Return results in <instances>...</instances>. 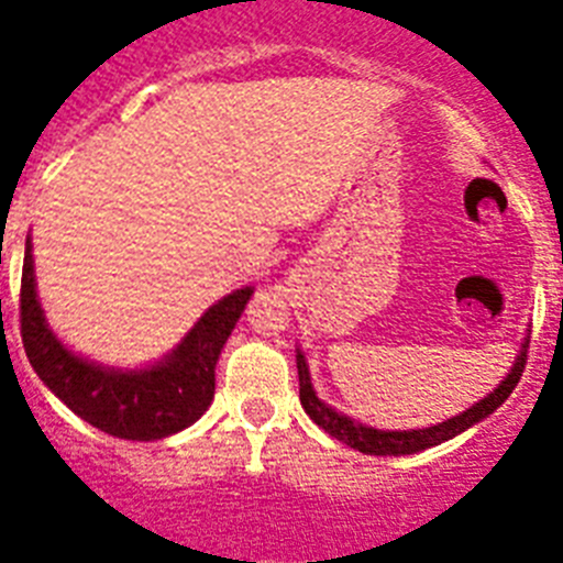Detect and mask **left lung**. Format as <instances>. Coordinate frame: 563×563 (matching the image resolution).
Wrapping results in <instances>:
<instances>
[{"label": "left lung", "instance_id": "8db88e82", "mask_svg": "<svg viewBox=\"0 0 563 563\" xmlns=\"http://www.w3.org/2000/svg\"><path fill=\"white\" fill-rule=\"evenodd\" d=\"M525 361H528V339H525L511 372L503 377L500 386L488 394V397H483L481 402L466 408L464 413H459V417L444 419V422L430 424V428H419V430H377V428H369V424H361L355 422V419L344 417V413H339L335 408L324 406L311 386V372H308L306 355L297 350L299 402H302L308 417H311L324 433L344 441V444H350L353 450H361V453L366 455H411V453H422V450L428 448H435V444H441V441H448L453 439V435L464 433V430L472 428V424L483 422L488 413H495L497 408L508 400V394L517 388L519 377H522V369H525Z\"/></svg>", "mask_w": 563, "mask_h": 563}]
</instances>
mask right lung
<instances>
[{"instance_id":"obj_1","label":"right lung","mask_w":563,"mask_h":563,"mask_svg":"<svg viewBox=\"0 0 563 563\" xmlns=\"http://www.w3.org/2000/svg\"><path fill=\"white\" fill-rule=\"evenodd\" d=\"M252 286L235 288L199 317L186 339L157 364L113 369L80 358L46 324L35 291L33 244L21 269V341L44 386L93 428L130 441H155L197 422L217 388V361L244 313Z\"/></svg>"}]
</instances>
